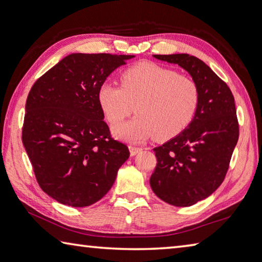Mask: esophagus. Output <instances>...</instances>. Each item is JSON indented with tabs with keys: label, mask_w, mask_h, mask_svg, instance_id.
Returning a JSON list of instances; mask_svg holds the SVG:
<instances>
[{
	"label": "esophagus",
	"mask_w": 262,
	"mask_h": 262,
	"mask_svg": "<svg viewBox=\"0 0 262 262\" xmlns=\"http://www.w3.org/2000/svg\"><path fill=\"white\" fill-rule=\"evenodd\" d=\"M142 151V149L141 148H137V147H129V152H130V155L132 156H135V155H137L139 152H141Z\"/></svg>",
	"instance_id": "1"
}]
</instances>
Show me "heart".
<instances>
[{
  "label": "heart",
  "instance_id": "obj_1",
  "mask_svg": "<svg viewBox=\"0 0 262 262\" xmlns=\"http://www.w3.org/2000/svg\"><path fill=\"white\" fill-rule=\"evenodd\" d=\"M120 82L121 86L103 83L97 95L111 125L136 110L135 118L113 128L117 139L142 142L156 135L166 141L184 132L195 117L200 91L193 78L154 62H140L121 74Z\"/></svg>",
  "mask_w": 262,
  "mask_h": 262
}]
</instances>
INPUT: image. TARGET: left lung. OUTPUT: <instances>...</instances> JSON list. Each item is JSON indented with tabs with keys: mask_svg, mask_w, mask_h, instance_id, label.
Instances as JSON below:
<instances>
[{
	"mask_svg": "<svg viewBox=\"0 0 262 262\" xmlns=\"http://www.w3.org/2000/svg\"><path fill=\"white\" fill-rule=\"evenodd\" d=\"M178 64L199 86L195 117L179 135L154 149L157 165L150 177L154 193L168 205L189 207L220 187L236 147L239 127L234 98L205 62L189 54L154 55Z\"/></svg>",
	"mask_w": 262,
	"mask_h": 262,
	"instance_id": "obj_1",
	"label": "left lung"
}]
</instances>
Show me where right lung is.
<instances>
[{
  "instance_id": "right-lung-1",
  "label": "right lung",
  "mask_w": 262,
  "mask_h": 262,
  "mask_svg": "<svg viewBox=\"0 0 262 262\" xmlns=\"http://www.w3.org/2000/svg\"><path fill=\"white\" fill-rule=\"evenodd\" d=\"M134 55L73 53L33 84L25 105L23 140L41 189L70 207H88L112 187L129 157L111 139L98 89Z\"/></svg>"
}]
</instances>
